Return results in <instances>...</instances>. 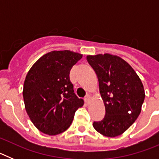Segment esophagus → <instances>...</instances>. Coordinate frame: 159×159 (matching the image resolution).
Returning <instances> with one entry per match:
<instances>
[{"mask_svg":"<svg viewBox=\"0 0 159 159\" xmlns=\"http://www.w3.org/2000/svg\"><path fill=\"white\" fill-rule=\"evenodd\" d=\"M89 100H90V95H87L86 96L84 97V101H85L86 103H88V102H89Z\"/></svg>","mask_w":159,"mask_h":159,"instance_id":"1","label":"esophagus"}]
</instances>
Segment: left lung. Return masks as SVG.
Listing matches in <instances>:
<instances>
[{
    "label": "left lung",
    "instance_id": "obj_1",
    "mask_svg": "<svg viewBox=\"0 0 159 159\" xmlns=\"http://www.w3.org/2000/svg\"><path fill=\"white\" fill-rule=\"evenodd\" d=\"M87 60L99 80L105 116L94 122L101 134L116 137L134 123L141 112L145 92L139 75L125 60L110 54L88 56Z\"/></svg>",
    "mask_w": 159,
    "mask_h": 159
}]
</instances>
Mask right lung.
Here are the masks:
<instances>
[{
  "label": "right lung",
  "instance_id": "add662e5",
  "mask_svg": "<svg viewBox=\"0 0 159 159\" xmlns=\"http://www.w3.org/2000/svg\"><path fill=\"white\" fill-rule=\"evenodd\" d=\"M82 55L53 51L43 55L28 72L24 84L25 109L35 127L44 134L56 135L72 123L84 99L76 96L70 71Z\"/></svg>",
  "mask_w": 159,
  "mask_h": 159
}]
</instances>
